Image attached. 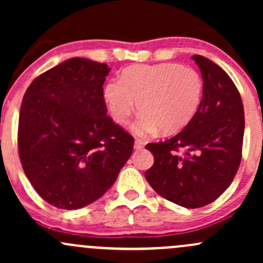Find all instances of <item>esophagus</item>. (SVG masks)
<instances>
[{"label":"esophagus","instance_id":"34e87169","mask_svg":"<svg viewBox=\"0 0 263 263\" xmlns=\"http://www.w3.org/2000/svg\"><path fill=\"white\" fill-rule=\"evenodd\" d=\"M144 147V142L141 140H136L135 141V148L136 149H142Z\"/></svg>","mask_w":263,"mask_h":263}]
</instances>
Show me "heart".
Returning <instances> with one entry per match:
<instances>
[{
  "label": "heart",
  "mask_w": 263,
  "mask_h": 263,
  "mask_svg": "<svg viewBox=\"0 0 263 263\" xmlns=\"http://www.w3.org/2000/svg\"><path fill=\"white\" fill-rule=\"evenodd\" d=\"M203 79L195 69L176 63L128 66L120 80L105 85L104 99L114 121L126 125L137 108L132 126L138 136L174 134L190 122L203 98Z\"/></svg>",
  "instance_id": "obj_1"
}]
</instances>
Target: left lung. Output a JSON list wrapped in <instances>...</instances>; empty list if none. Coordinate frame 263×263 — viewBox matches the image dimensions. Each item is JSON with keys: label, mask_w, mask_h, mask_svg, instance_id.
<instances>
[{"label": "left lung", "mask_w": 263, "mask_h": 263, "mask_svg": "<svg viewBox=\"0 0 263 263\" xmlns=\"http://www.w3.org/2000/svg\"><path fill=\"white\" fill-rule=\"evenodd\" d=\"M203 77V98L183 131L146 146L155 163L149 185L172 203L195 209L213 203L230 186L242 157L245 116L231 78L208 58L193 55Z\"/></svg>", "instance_id": "1"}]
</instances>
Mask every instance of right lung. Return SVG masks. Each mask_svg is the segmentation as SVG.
<instances>
[{
  "label": "right lung",
  "mask_w": 263,
  "mask_h": 263,
  "mask_svg": "<svg viewBox=\"0 0 263 263\" xmlns=\"http://www.w3.org/2000/svg\"><path fill=\"white\" fill-rule=\"evenodd\" d=\"M110 68L69 59L41 74L23 96L18 153L39 197L59 209H80L102 197L131 157L134 137L107 116Z\"/></svg>",
  "instance_id": "right-lung-1"
}]
</instances>
